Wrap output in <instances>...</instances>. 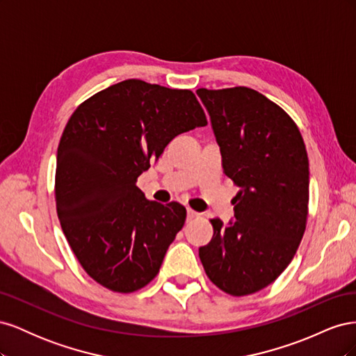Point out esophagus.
<instances>
[{"label":"esophagus","mask_w":356,"mask_h":356,"mask_svg":"<svg viewBox=\"0 0 356 356\" xmlns=\"http://www.w3.org/2000/svg\"><path fill=\"white\" fill-rule=\"evenodd\" d=\"M197 212L196 211H193L191 208H187V218L188 220H193V218H195V217H197Z\"/></svg>","instance_id":"esophagus-1"}]
</instances>
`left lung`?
Segmentation results:
<instances>
[{
	"mask_svg": "<svg viewBox=\"0 0 356 356\" xmlns=\"http://www.w3.org/2000/svg\"><path fill=\"white\" fill-rule=\"evenodd\" d=\"M220 145L222 169L241 190L234 220L212 218L199 248L208 277L224 293L248 296L270 285L293 260L306 229L309 159L297 124L250 88L199 89Z\"/></svg>",
	"mask_w": 356,
	"mask_h": 356,
	"instance_id": "left-lung-1",
	"label": "left lung"
}]
</instances>
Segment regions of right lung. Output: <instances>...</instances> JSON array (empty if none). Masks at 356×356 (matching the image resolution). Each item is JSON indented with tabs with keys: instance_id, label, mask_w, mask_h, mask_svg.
Returning a JSON list of instances; mask_svg holds the SVG:
<instances>
[{
	"instance_id": "right-lung-1",
	"label": "right lung",
	"mask_w": 356,
	"mask_h": 356,
	"mask_svg": "<svg viewBox=\"0 0 356 356\" xmlns=\"http://www.w3.org/2000/svg\"><path fill=\"white\" fill-rule=\"evenodd\" d=\"M191 90L124 80L75 110L56 156V211L92 279L115 293L152 282L186 222L182 204L147 200L138 177L177 135L207 126Z\"/></svg>"
}]
</instances>
